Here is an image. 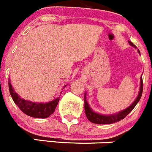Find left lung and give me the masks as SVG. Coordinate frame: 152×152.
<instances>
[{
    "mask_svg": "<svg viewBox=\"0 0 152 152\" xmlns=\"http://www.w3.org/2000/svg\"><path fill=\"white\" fill-rule=\"evenodd\" d=\"M129 45H132V47L136 48L137 47L134 45L132 42H129ZM140 53V51H139ZM142 88H143V83H142V78L141 77L140 79V92L138 94V96L137 97V99H135V101L129 106V107H127L125 110H122L120 113H116L114 115H109V116H105V115H101V114H99V113H95V112L93 111L91 109V107L88 105V103L86 100V93H85V114H86L87 118L88 119V120H90L92 123H96V124H111L113 123H117V122L120 121L121 120H123L126 116L134 108L135 106L137 105V104L138 103V102L140 101L141 98V96L142 94Z\"/></svg>",
    "mask_w": 152,
    "mask_h": 152,
    "instance_id": "1",
    "label": "left lung"
}]
</instances>
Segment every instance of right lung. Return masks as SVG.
I'll list each match as a JSON object with an SVG mask.
<instances>
[{"mask_svg":"<svg viewBox=\"0 0 152 152\" xmlns=\"http://www.w3.org/2000/svg\"><path fill=\"white\" fill-rule=\"evenodd\" d=\"M9 89H10V94H11L13 101L15 103L16 105H18V107L20 108V110L26 115L35 117V118L45 119L49 117L55 111L56 107L60 99V97H58L50 102H32L26 101V100L20 98L12 88V85L10 84V82H9Z\"/></svg>","mask_w":152,"mask_h":152,"instance_id":"1","label":"right lung"}]
</instances>
